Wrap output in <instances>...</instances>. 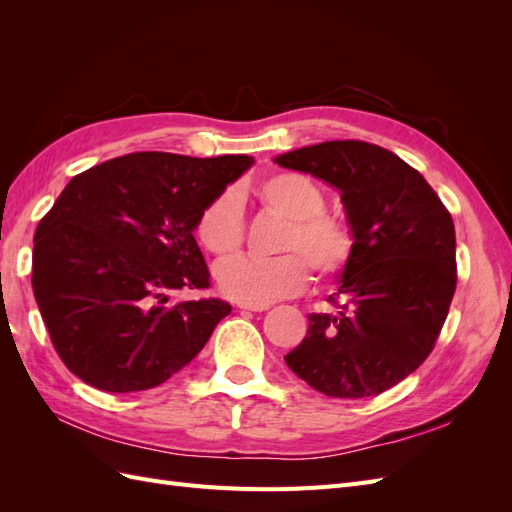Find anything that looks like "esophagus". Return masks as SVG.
<instances>
[{
    "label": "esophagus",
    "instance_id": "34e87169",
    "mask_svg": "<svg viewBox=\"0 0 512 512\" xmlns=\"http://www.w3.org/2000/svg\"><path fill=\"white\" fill-rule=\"evenodd\" d=\"M241 309H250V312H265V309H269L267 303H239Z\"/></svg>",
    "mask_w": 512,
    "mask_h": 512
}]
</instances>
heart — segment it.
Returning <instances> with one entry per match:
<instances>
[{
  "label": "heart",
  "instance_id": "b5f03b06",
  "mask_svg": "<svg viewBox=\"0 0 512 512\" xmlns=\"http://www.w3.org/2000/svg\"><path fill=\"white\" fill-rule=\"evenodd\" d=\"M254 196L267 211L286 218L271 258L235 256L215 269V280L226 297L241 303H269L292 297L309 282V267L320 280L342 275L354 258L356 235L348 220L324 209L327 196L303 173L280 170L254 185ZM196 239L218 258L232 256L245 241V215L232 190L215 194L200 209Z\"/></svg>",
  "mask_w": 512,
  "mask_h": 512
}]
</instances>
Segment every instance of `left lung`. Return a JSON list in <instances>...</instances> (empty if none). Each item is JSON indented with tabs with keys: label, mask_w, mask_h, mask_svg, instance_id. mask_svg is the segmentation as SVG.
<instances>
[{
	"label": "left lung",
	"mask_w": 512,
	"mask_h": 512,
	"mask_svg": "<svg viewBox=\"0 0 512 512\" xmlns=\"http://www.w3.org/2000/svg\"><path fill=\"white\" fill-rule=\"evenodd\" d=\"M342 192L356 252L329 297L309 314L303 342L284 359L329 397H374L425 363L457 286L455 224L425 177L393 151L329 141L277 156Z\"/></svg>",
	"instance_id": "1"
}]
</instances>
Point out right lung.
<instances>
[{
    "label": "right lung",
    "instance_id": "1",
    "mask_svg": "<svg viewBox=\"0 0 512 512\" xmlns=\"http://www.w3.org/2000/svg\"><path fill=\"white\" fill-rule=\"evenodd\" d=\"M250 164L138 151L72 177L36 228L32 286L74 376L106 393L145 391L203 350L230 303L170 294L211 286L194 224Z\"/></svg>",
    "mask_w": 512,
    "mask_h": 512
}]
</instances>
